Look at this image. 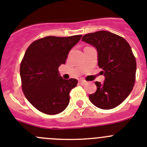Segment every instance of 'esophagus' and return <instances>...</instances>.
<instances>
[{
    "mask_svg": "<svg viewBox=\"0 0 147 147\" xmlns=\"http://www.w3.org/2000/svg\"><path fill=\"white\" fill-rule=\"evenodd\" d=\"M78 83L80 85H83L86 83V81L85 80H83V79H80V80H78Z\"/></svg>",
    "mask_w": 147,
    "mask_h": 147,
    "instance_id": "1",
    "label": "esophagus"
}]
</instances>
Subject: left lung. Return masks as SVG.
Here are the masks:
<instances>
[{"label": "left lung", "instance_id": "1", "mask_svg": "<svg viewBox=\"0 0 147 147\" xmlns=\"http://www.w3.org/2000/svg\"><path fill=\"white\" fill-rule=\"evenodd\" d=\"M82 40L96 48L98 65L105 77L103 83L95 82L97 90L89 99L100 109H113L128 96L135 83L136 61L131 46L123 37L105 30L86 34Z\"/></svg>", "mask_w": 147, "mask_h": 147}]
</instances>
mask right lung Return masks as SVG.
<instances>
[{"label": "right lung", "instance_id": "obj_1", "mask_svg": "<svg viewBox=\"0 0 147 147\" xmlns=\"http://www.w3.org/2000/svg\"><path fill=\"white\" fill-rule=\"evenodd\" d=\"M82 35L47 36L32 42L20 64L22 88L29 102L40 112L57 115L67 108L69 92L78 84L74 78L64 80L58 68Z\"/></svg>", "mask_w": 147, "mask_h": 147}]
</instances>
